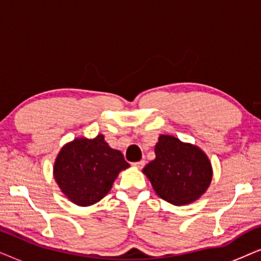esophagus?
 Instances as JSON below:
<instances>
[{"label": "esophagus", "instance_id": "esophagus-1", "mask_svg": "<svg viewBox=\"0 0 261 261\" xmlns=\"http://www.w3.org/2000/svg\"><path fill=\"white\" fill-rule=\"evenodd\" d=\"M133 166L137 167V169H142V167L145 166V162H144V160H140V162L133 163Z\"/></svg>", "mask_w": 261, "mask_h": 261}]
</instances>
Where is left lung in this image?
<instances>
[{
	"instance_id": "8db88e82",
	"label": "left lung",
	"mask_w": 261,
	"mask_h": 261,
	"mask_svg": "<svg viewBox=\"0 0 261 261\" xmlns=\"http://www.w3.org/2000/svg\"><path fill=\"white\" fill-rule=\"evenodd\" d=\"M154 152L155 159L142 172L164 201L188 204L206 191L213 178L212 164L198 147L171 135H160Z\"/></svg>"
}]
</instances>
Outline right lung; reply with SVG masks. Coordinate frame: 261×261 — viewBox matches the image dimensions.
I'll list each match as a JSON object with an SVG mask.
<instances>
[{
  "mask_svg": "<svg viewBox=\"0 0 261 261\" xmlns=\"http://www.w3.org/2000/svg\"><path fill=\"white\" fill-rule=\"evenodd\" d=\"M129 167L123 154L113 149L99 134L74 139L64 146L55 163V179L70 201L87 206L108 194L121 170Z\"/></svg>",
  "mask_w": 261,
  "mask_h": 261,
  "instance_id": "right-lung-1",
  "label": "right lung"
}]
</instances>
